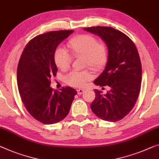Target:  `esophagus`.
I'll return each mask as SVG.
<instances>
[{"instance_id":"obj_1","label":"esophagus","mask_w":159,"mask_h":159,"mask_svg":"<svg viewBox=\"0 0 159 159\" xmlns=\"http://www.w3.org/2000/svg\"><path fill=\"white\" fill-rule=\"evenodd\" d=\"M77 91L78 95H82V94L84 93V89H77Z\"/></svg>"}]
</instances>
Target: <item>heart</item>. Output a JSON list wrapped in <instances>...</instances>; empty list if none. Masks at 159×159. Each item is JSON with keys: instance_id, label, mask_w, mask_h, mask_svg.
I'll return each mask as SVG.
<instances>
[{"instance_id": "obj_1", "label": "heart", "mask_w": 159, "mask_h": 159, "mask_svg": "<svg viewBox=\"0 0 159 159\" xmlns=\"http://www.w3.org/2000/svg\"><path fill=\"white\" fill-rule=\"evenodd\" d=\"M67 45L75 57H84L85 66L100 70L106 63L107 48L104 43L98 42L95 36L89 34L76 36L70 39ZM54 60L57 67L61 70H66L70 66L72 57L64 48L59 47L54 52ZM93 77V75L90 72L82 71L70 72L66 79L67 84L70 86L82 87Z\"/></svg>"}]
</instances>
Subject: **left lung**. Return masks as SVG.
<instances>
[{"instance_id":"left-lung-1","label":"left lung","mask_w":159,"mask_h":159,"mask_svg":"<svg viewBox=\"0 0 159 159\" xmlns=\"http://www.w3.org/2000/svg\"><path fill=\"white\" fill-rule=\"evenodd\" d=\"M84 30L100 36L107 46L108 59L105 70L94 83L110 87L106 95L95 89L91 110L103 120L116 122L130 112L141 87L142 66L133 41L112 27H88Z\"/></svg>"}]
</instances>
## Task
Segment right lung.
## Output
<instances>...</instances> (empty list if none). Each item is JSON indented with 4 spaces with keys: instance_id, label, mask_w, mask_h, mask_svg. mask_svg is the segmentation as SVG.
Returning <instances> with one entry per match:
<instances>
[{
    "instance_id": "right-lung-1",
    "label": "right lung",
    "mask_w": 159,
    "mask_h": 159,
    "mask_svg": "<svg viewBox=\"0 0 159 159\" xmlns=\"http://www.w3.org/2000/svg\"><path fill=\"white\" fill-rule=\"evenodd\" d=\"M73 31H49L29 41L17 69V84L25 107L33 118L43 124H54L66 118L77 92L70 87L60 92L50 87L57 75L54 54L57 46Z\"/></svg>"
}]
</instances>
